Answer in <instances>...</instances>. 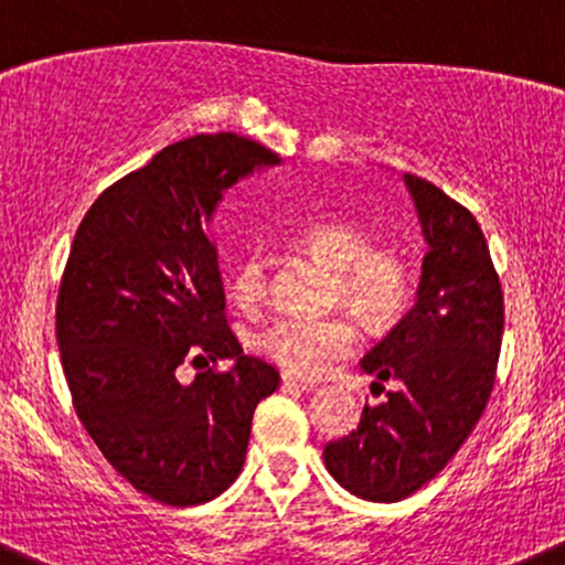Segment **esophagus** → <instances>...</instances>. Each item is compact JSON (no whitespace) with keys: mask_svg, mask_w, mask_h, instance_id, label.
Listing matches in <instances>:
<instances>
[{"mask_svg":"<svg viewBox=\"0 0 565 565\" xmlns=\"http://www.w3.org/2000/svg\"><path fill=\"white\" fill-rule=\"evenodd\" d=\"M281 383H284V388H292V392H306V394L317 392V383L315 381H298V377L284 375Z\"/></svg>","mask_w":565,"mask_h":565,"instance_id":"34e87169","label":"esophagus"}]
</instances>
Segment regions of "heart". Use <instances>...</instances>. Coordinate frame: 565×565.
Segmentation results:
<instances>
[{
  "mask_svg": "<svg viewBox=\"0 0 565 565\" xmlns=\"http://www.w3.org/2000/svg\"><path fill=\"white\" fill-rule=\"evenodd\" d=\"M295 243L333 267L331 298L344 300L372 328H388L408 315L416 298V265L399 245L375 243V232L353 217H326L295 232ZM270 289V259L248 250L234 267L232 298L254 311ZM359 344V322L350 311L322 317H278L256 331L254 348L289 375L315 377Z\"/></svg>",
  "mask_w": 565,
  "mask_h": 565,
  "instance_id": "b5f03b06",
  "label": "heart"
}]
</instances>
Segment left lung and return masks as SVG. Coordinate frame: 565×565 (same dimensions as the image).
I'll use <instances>...</instances> for the list:
<instances>
[{
    "label": "left lung",
    "instance_id": "1",
    "mask_svg": "<svg viewBox=\"0 0 565 565\" xmlns=\"http://www.w3.org/2000/svg\"><path fill=\"white\" fill-rule=\"evenodd\" d=\"M405 184L428 239L419 298L361 359V370L399 388L364 405L359 428L322 452L333 480L370 502L405 500L461 450L494 388L505 326L500 276L472 212L428 179L405 173Z\"/></svg>",
    "mask_w": 565,
    "mask_h": 565
}]
</instances>
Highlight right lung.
<instances>
[{
  "mask_svg": "<svg viewBox=\"0 0 565 565\" xmlns=\"http://www.w3.org/2000/svg\"><path fill=\"white\" fill-rule=\"evenodd\" d=\"M278 157L234 131L166 146L109 184L82 217L54 331L76 416L140 494L173 508L215 500L243 472L256 405L278 370L243 355L226 320L204 223L223 190ZM232 358V371L216 361ZM188 360L213 361L190 387Z\"/></svg>",
  "mask_w": 565,
  "mask_h": 565,
  "instance_id": "obj_1",
  "label": "right lung"
}]
</instances>
